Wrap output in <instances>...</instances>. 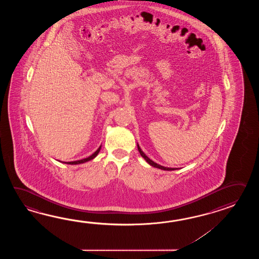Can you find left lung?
<instances>
[{
	"label": "left lung",
	"instance_id": "left-lung-1",
	"mask_svg": "<svg viewBox=\"0 0 259 259\" xmlns=\"http://www.w3.org/2000/svg\"><path fill=\"white\" fill-rule=\"evenodd\" d=\"M137 146L138 150H139L140 154H141V155L143 156L144 159L146 160V162L148 163L149 165H151L152 166H154V167H157V168H160V169H163V170H175V169H176V168H171V167H165V166H163V165H158V164H156V163H154V161H152V160L150 159L149 157L146 156V154L143 153L141 147L139 146V144H138Z\"/></svg>",
	"mask_w": 259,
	"mask_h": 259
}]
</instances>
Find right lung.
<instances>
[{
	"mask_svg": "<svg viewBox=\"0 0 259 259\" xmlns=\"http://www.w3.org/2000/svg\"><path fill=\"white\" fill-rule=\"evenodd\" d=\"M100 150H101V146L99 148L97 149L94 154L92 155H90L87 158H84V159L77 160V161H71V162H62V163H65V164H68V165H77V164H82L85 162H88L90 160L94 159V157H96V155L99 154Z\"/></svg>",
	"mask_w": 259,
	"mask_h": 259,
	"instance_id": "add662e5",
	"label": "right lung"
}]
</instances>
